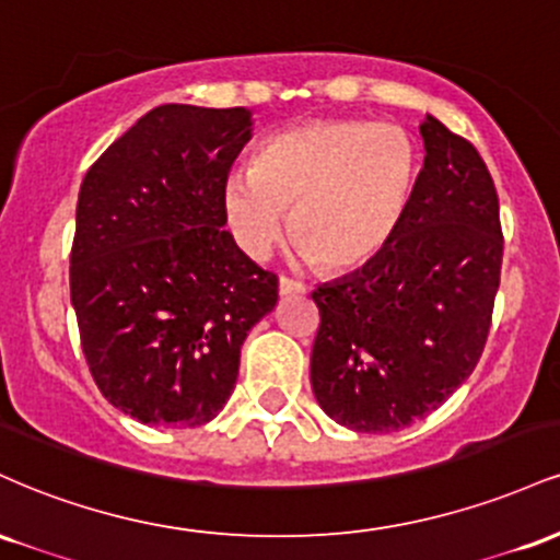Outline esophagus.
<instances>
[{
  "label": "esophagus",
  "instance_id": "1",
  "mask_svg": "<svg viewBox=\"0 0 560 560\" xmlns=\"http://www.w3.org/2000/svg\"><path fill=\"white\" fill-rule=\"evenodd\" d=\"M279 294L281 298H294V294H305V284L298 279H289V276H281L279 279Z\"/></svg>",
  "mask_w": 560,
  "mask_h": 560
}]
</instances>
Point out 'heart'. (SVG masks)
I'll return each instance as SVG.
<instances>
[{
	"instance_id": "1",
	"label": "heart",
	"mask_w": 560,
	"mask_h": 560,
	"mask_svg": "<svg viewBox=\"0 0 560 560\" xmlns=\"http://www.w3.org/2000/svg\"><path fill=\"white\" fill-rule=\"evenodd\" d=\"M419 155L400 126L316 118L273 133L253 173L223 186L231 234L249 258L292 240L324 271H355L387 249L413 199Z\"/></svg>"
}]
</instances>
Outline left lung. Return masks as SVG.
Masks as SVG:
<instances>
[{"mask_svg":"<svg viewBox=\"0 0 560 560\" xmlns=\"http://www.w3.org/2000/svg\"><path fill=\"white\" fill-rule=\"evenodd\" d=\"M421 137L427 158L395 240L313 292V395L365 434L410 427L471 376L500 287V202L485 160L432 115Z\"/></svg>","mask_w":560,"mask_h":560,"instance_id":"left-lung-1","label":"left lung"}]
</instances>
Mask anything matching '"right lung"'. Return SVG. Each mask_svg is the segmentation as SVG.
Segmentation results:
<instances>
[{
    "label": "right lung",
    "instance_id": "1",
    "mask_svg": "<svg viewBox=\"0 0 560 560\" xmlns=\"http://www.w3.org/2000/svg\"><path fill=\"white\" fill-rule=\"evenodd\" d=\"M253 137L244 107L160 105L86 171L70 302L96 387L155 427H202L240 376L279 279L236 247L223 186Z\"/></svg>",
    "mask_w": 560,
    "mask_h": 560
}]
</instances>
